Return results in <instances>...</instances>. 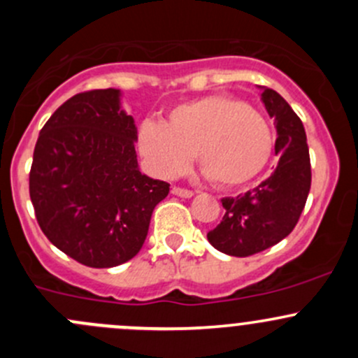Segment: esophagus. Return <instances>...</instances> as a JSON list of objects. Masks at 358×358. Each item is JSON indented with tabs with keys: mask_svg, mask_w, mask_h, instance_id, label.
I'll return each mask as SVG.
<instances>
[{
	"mask_svg": "<svg viewBox=\"0 0 358 358\" xmlns=\"http://www.w3.org/2000/svg\"><path fill=\"white\" fill-rule=\"evenodd\" d=\"M171 192L175 194V196H178V197H192V196H194L192 190L182 189V187H173Z\"/></svg>",
	"mask_w": 358,
	"mask_h": 358,
	"instance_id": "1",
	"label": "esophagus"
}]
</instances>
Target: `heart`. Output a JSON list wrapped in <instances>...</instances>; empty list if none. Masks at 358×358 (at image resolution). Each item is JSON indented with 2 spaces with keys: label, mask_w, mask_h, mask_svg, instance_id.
<instances>
[{
  "label": "heart",
  "mask_w": 358,
  "mask_h": 358,
  "mask_svg": "<svg viewBox=\"0 0 358 358\" xmlns=\"http://www.w3.org/2000/svg\"><path fill=\"white\" fill-rule=\"evenodd\" d=\"M136 143L150 171L175 178L194 152L204 175L223 189L255 180L272 156V133L259 112L230 95H209L176 106L166 122L147 119Z\"/></svg>",
  "instance_id": "1"
}]
</instances>
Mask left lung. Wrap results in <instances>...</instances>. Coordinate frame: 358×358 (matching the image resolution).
<instances>
[{"instance_id":"obj_1","label":"left lung","mask_w":358,"mask_h":358,"mask_svg":"<svg viewBox=\"0 0 358 358\" xmlns=\"http://www.w3.org/2000/svg\"><path fill=\"white\" fill-rule=\"evenodd\" d=\"M262 100L277 128L272 175L246 194L223 197L225 215L208 241L218 251L230 256L256 255L275 246L298 223L312 185V168L301 119L289 103L275 92L263 88Z\"/></svg>"}]
</instances>
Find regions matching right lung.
<instances>
[{
    "instance_id": "obj_1",
    "label": "right lung",
    "mask_w": 358,
    "mask_h": 358,
    "mask_svg": "<svg viewBox=\"0 0 358 358\" xmlns=\"http://www.w3.org/2000/svg\"><path fill=\"white\" fill-rule=\"evenodd\" d=\"M121 92L71 96L39 131L29 173L36 220L50 243L92 268H110L138 255L154 208L169 183L142 175L136 126Z\"/></svg>"
}]
</instances>
